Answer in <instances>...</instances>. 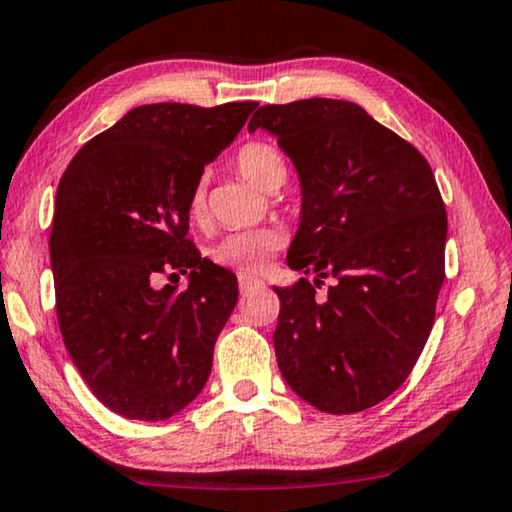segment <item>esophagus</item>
<instances>
[{"label": "esophagus", "instance_id": "esophagus-1", "mask_svg": "<svg viewBox=\"0 0 512 512\" xmlns=\"http://www.w3.org/2000/svg\"><path fill=\"white\" fill-rule=\"evenodd\" d=\"M264 283L255 276H248V273H239V287L241 292H250V290H257V287H262Z\"/></svg>", "mask_w": 512, "mask_h": 512}]
</instances>
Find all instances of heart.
<instances>
[{
  "label": "heart",
  "mask_w": 512,
  "mask_h": 512,
  "mask_svg": "<svg viewBox=\"0 0 512 512\" xmlns=\"http://www.w3.org/2000/svg\"><path fill=\"white\" fill-rule=\"evenodd\" d=\"M236 169L243 178L259 187L262 192H276L287 181V162L276 146L266 141H250L239 148L234 157ZM187 215L199 222L206 215V187L197 181L187 199ZM285 246V234L278 227H257L246 232L227 234L215 243L213 259L229 269L243 273H259L266 269L273 255Z\"/></svg>",
  "instance_id": "obj_1"
}]
</instances>
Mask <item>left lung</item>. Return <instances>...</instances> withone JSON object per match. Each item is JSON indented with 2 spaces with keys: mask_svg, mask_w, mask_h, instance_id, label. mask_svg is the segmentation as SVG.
<instances>
[{
  "mask_svg": "<svg viewBox=\"0 0 512 512\" xmlns=\"http://www.w3.org/2000/svg\"><path fill=\"white\" fill-rule=\"evenodd\" d=\"M266 129L301 183L287 264L335 285L318 300L299 278L276 287L273 331L285 383L322 413L376 406L410 376L436 318L448 215L420 150L341 99L266 104Z\"/></svg>",
  "mask_w": 512,
  "mask_h": 512,
  "instance_id": "left-lung-1",
  "label": "left lung"
}]
</instances>
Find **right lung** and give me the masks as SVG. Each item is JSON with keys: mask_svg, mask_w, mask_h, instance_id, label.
I'll list each match as a JSON object with an SVG mask.
<instances>
[{"mask_svg": "<svg viewBox=\"0 0 512 512\" xmlns=\"http://www.w3.org/2000/svg\"><path fill=\"white\" fill-rule=\"evenodd\" d=\"M255 106H136L57 185L48 246L62 341L92 394L129 420H167L211 376L239 285L187 239V199ZM167 270L187 272L188 290L157 291Z\"/></svg>", "mask_w": 512, "mask_h": 512, "instance_id": "1", "label": "right lung"}]
</instances>
